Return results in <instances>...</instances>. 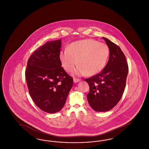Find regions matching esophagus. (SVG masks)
Segmentation results:
<instances>
[{
  "label": "esophagus",
  "instance_id": "1",
  "mask_svg": "<svg viewBox=\"0 0 149 149\" xmlns=\"http://www.w3.org/2000/svg\"><path fill=\"white\" fill-rule=\"evenodd\" d=\"M73 80H74V83H77V82L80 81L81 80H80V79H77V78H74Z\"/></svg>",
  "mask_w": 149,
  "mask_h": 149
}]
</instances>
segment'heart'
<instances>
[{"mask_svg": "<svg viewBox=\"0 0 149 149\" xmlns=\"http://www.w3.org/2000/svg\"><path fill=\"white\" fill-rule=\"evenodd\" d=\"M109 53V48L106 43L86 39L71 43L67 50L60 52L59 57L66 71H72L78 64L74 71L75 75H93L103 69Z\"/></svg>", "mask_w": 149, "mask_h": 149, "instance_id": "obj_1", "label": "heart"}]
</instances>
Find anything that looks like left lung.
I'll return each mask as SVG.
<instances>
[{
	"label": "left lung",
	"instance_id": "8db88e82",
	"mask_svg": "<svg viewBox=\"0 0 149 149\" xmlns=\"http://www.w3.org/2000/svg\"><path fill=\"white\" fill-rule=\"evenodd\" d=\"M110 53L106 66L100 73L85 79L89 85V105L97 112H106L119 102L126 86L128 67L120 47L105 37Z\"/></svg>",
	"mask_w": 149,
	"mask_h": 149
}]
</instances>
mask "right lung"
Returning a JSON list of instances; mask_svg holds the SVG:
<instances>
[{"label":"right lung","instance_id":"add662e5","mask_svg":"<svg viewBox=\"0 0 149 149\" xmlns=\"http://www.w3.org/2000/svg\"><path fill=\"white\" fill-rule=\"evenodd\" d=\"M61 40L48 41L29 58L25 76L29 93L42 111L54 113L64 107L73 79L61 67Z\"/></svg>","mask_w":149,"mask_h":149}]
</instances>
